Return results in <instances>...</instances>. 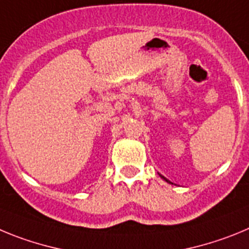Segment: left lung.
<instances>
[{"label": "left lung", "mask_w": 249, "mask_h": 249, "mask_svg": "<svg viewBox=\"0 0 249 249\" xmlns=\"http://www.w3.org/2000/svg\"><path fill=\"white\" fill-rule=\"evenodd\" d=\"M159 175H160V174H159ZM160 178H163V180L166 181V182H169V183H172V182H171V181H169V180H167V178H165V176H162V175H160Z\"/></svg>", "instance_id": "8db88e82"}]
</instances>
